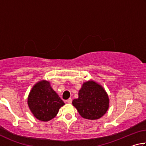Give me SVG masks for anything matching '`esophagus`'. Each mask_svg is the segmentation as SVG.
I'll return each mask as SVG.
<instances>
[{"instance_id": "34e87169", "label": "esophagus", "mask_w": 146, "mask_h": 146, "mask_svg": "<svg viewBox=\"0 0 146 146\" xmlns=\"http://www.w3.org/2000/svg\"><path fill=\"white\" fill-rule=\"evenodd\" d=\"M66 102L67 103H68V104H71V102H72V99H71V98H68V100H66Z\"/></svg>"}]
</instances>
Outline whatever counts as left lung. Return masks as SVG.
Here are the masks:
<instances>
[{"label":"left lung","mask_w":146,"mask_h":146,"mask_svg":"<svg viewBox=\"0 0 146 146\" xmlns=\"http://www.w3.org/2000/svg\"><path fill=\"white\" fill-rule=\"evenodd\" d=\"M72 104L84 118L97 120L108 111L110 100L102 86L89 80L83 84L78 91V98L74 99Z\"/></svg>","instance_id":"left-lung-1"}]
</instances>
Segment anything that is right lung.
Instances as JSON below:
<instances>
[{
    "mask_svg": "<svg viewBox=\"0 0 146 146\" xmlns=\"http://www.w3.org/2000/svg\"><path fill=\"white\" fill-rule=\"evenodd\" d=\"M29 108L35 117L47 122L56 117L65 104L48 81L41 80L32 88L28 98Z\"/></svg>",
    "mask_w": 146,
    "mask_h": 146,
    "instance_id": "obj_1",
    "label": "right lung"
}]
</instances>
